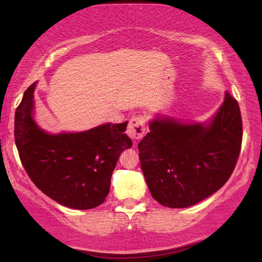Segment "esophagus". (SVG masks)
Masks as SVG:
<instances>
[{"instance_id":"34e87169","label":"esophagus","mask_w":262,"mask_h":262,"mask_svg":"<svg viewBox=\"0 0 262 262\" xmlns=\"http://www.w3.org/2000/svg\"><path fill=\"white\" fill-rule=\"evenodd\" d=\"M128 136L133 140L137 141L143 138L145 133V117L136 116L133 117L128 125Z\"/></svg>"}]
</instances>
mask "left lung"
I'll return each mask as SVG.
<instances>
[{"label":"left lung","mask_w":262,"mask_h":262,"mask_svg":"<svg viewBox=\"0 0 262 262\" xmlns=\"http://www.w3.org/2000/svg\"><path fill=\"white\" fill-rule=\"evenodd\" d=\"M138 145L149 192L164 207L182 209L216 192L238 158L243 125L238 102L225 92L217 112L205 121L155 114Z\"/></svg>","instance_id":"1"}]
</instances>
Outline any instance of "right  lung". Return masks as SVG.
Returning a JSON list of instances; mask_svg holds the SVG:
<instances>
[{
	"label": "right lung",
	"instance_id": "add662e5",
	"mask_svg": "<svg viewBox=\"0 0 262 262\" xmlns=\"http://www.w3.org/2000/svg\"><path fill=\"white\" fill-rule=\"evenodd\" d=\"M29 86L15 114V143L24 168L52 200L89 210L106 200L119 156L132 146L128 121L80 132L50 133L35 119V89Z\"/></svg>",
	"mask_w": 262,
	"mask_h": 262
}]
</instances>
